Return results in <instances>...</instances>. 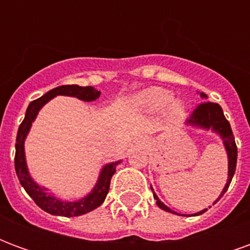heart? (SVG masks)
<instances>
[{"label":"heart","instance_id":"heart-1","mask_svg":"<svg viewBox=\"0 0 250 250\" xmlns=\"http://www.w3.org/2000/svg\"><path fill=\"white\" fill-rule=\"evenodd\" d=\"M173 100V95L162 89V88H148L146 91L138 95L136 98V104L142 108L148 109L152 112L161 111L165 107H167L168 104ZM170 116L173 120L182 119L185 116V107L181 103H174L170 108Z\"/></svg>","mask_w":250,"mask_h":250}]
</instances>
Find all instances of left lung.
I'll return each mask as SVG.
<instances>
[{
	"mask_svg": "<svg viewBox=\"0 0 250 250\" xmlns=\"http://www.w3.org/2000/svg\"><path fill=\"white\" fill-rule=\"evenodd\" d=\"M201 98H208V96L205 93H201ZM186 123H188V125H193V127H198V128H204V130L214 131L215 134H218L221 136V139L224 142L226 154H228V161H229V168H228V181H226L225 188L221 191L220 197L214 201V204H217L220 201L221 197L226 193V190H228V188H229V185L231 182V178H233V175L236 173L237 146L236 142H234V135L231 132L230 125L226 120L224 111L221 108L220 104L211 103V102H204V103L199 104L198 107L191 112L190 118L186 120ZM154 198H155L157 205L161 209H163L165 211H168V213H173V214H178L177 211H174V210H171L170 208H167L166 205L163 204L162 201L158 198V195L155 193H154ZM206 210L208 209L201 210V211H198V213H195L193 215L202 214Z\"/></svg>",
	"mask_w": 250,
	"mask_h": 250,
	"instance_id": "1",
	"label": "left lung"
}]
</instances>
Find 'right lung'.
Returning a JSON list of instances; mask_svg holds the SVG:
<instances>
[{"instance_id": "right-lung-1", "label": "right lung", "mask_w": 250, "mask_h": 250, "mask_svg": "<svg viewBox=\"0 0 250 250\" xmlns=\"http://www.w3.org/2000/svg\"><path fill=\"white\" fill-rule=\"evenodd\" d=\"M57 95H65V96H73V98L80 99L84 102H93L100 96V91L95 89L93 87H80L76 84L72 85H60L51 89L49 92L42 95L41 98L36 99L30 102L26 109V114L20 125L17 138H16V157H14V167H16V174L19 177V181L21 186L25 188V191L29 194V197L36 202V205L41 209L53 215H62V217H77L85 213L92 211L93 209L99 208L103 204L104 199L107 197L109 190V184L111 178L116 171V166L119 165L120 161L105 165L95 188L92 191L85 195L84 198L75 201V202H68V201H62L53 194L46 193V188L37 185L30 177L28 167H26V161H25V148L24 142L26 139V135L30 130L32 122L36 119L41 107L45 103H48L51 99H53Z\"/></svg>"}]
</instances>
